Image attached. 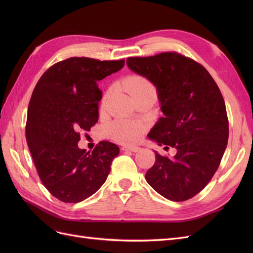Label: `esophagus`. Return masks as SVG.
Returning a JSON list of instances; mask_svg holds the SVG:
<instances>
[{
  "mask_svg": "<svg viewBox=\"0 0 253 253\" xmlns=\"http://www.w3.org/2000/svg\"><path fill=\"white\" fill-rule=\"evenodd\" d=\"M140 150V148L138 147H129V145H125V147H122V151H131V152H138Z\"/></svg>",
  "mask_w": 253,
  "mask_h": 253,
  "instance_id": "34e87169",
  "label": "esophagus"
}]
</instances>
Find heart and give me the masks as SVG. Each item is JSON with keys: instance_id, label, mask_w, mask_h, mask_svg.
Returning <instances> with one entry per match:
<instances>
[{"instance_id": "heart-1", "label": "heart", "mask_w": 253, "mask_h": 253, "mask_svg": "<svg viewBox=\"0 0 253 253\" xmlns=\"http://www.w3.org/2000/svg\"><path fill=\"white\" fill-rule=\"evenodd\" d=\"M122 85L127 89V91L133 96V98L147 93H156L153 83L147 77L141 75H128L127 77L122 80ZM112 91L113 88L110 87L104 93L101 101L102 110L105 109L106 104H108ZM145 129H147V125L141 121L117 119L110 126L109 132L112 138L116 141L132 144L141 139Z\"/></svg>"}]
</instances>
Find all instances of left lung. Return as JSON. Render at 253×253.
I'll return each mask as SVG.
<instances>
[{
    "instance_id": "left-lung-1",
    "label": "left lung",
    "mask_w": 253,
    "mask_h": 253,
    "mask_svg": "<svg viewBox=\"0 0 253 253\" xmlns=\"http://www.w3.org/2000/svg\"><path fill=\"white\" fill-rule=\"evenodd\" d=\"M126 63L158 91L165 116L149 138L177 150L173 158L155 152V164L145 179L168 200H190L208 185L227 147L229 124L223 95L202 64L176 51L129 57Z\"/></svg>"
}]
</instances>
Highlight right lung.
Returning a JSON list of instances; mask_svg holds the SVG:
<instances>
[{
  "mask_svg": "<svg viewBox=\"0 0 253 253\" xmlns=\"http://www.w3.org/2000/svg\"><path fill=\"white\" fill-rule=\"evenodd\" d=\"M125 60L72 57L53 64L30 98L26 140L38 175L48 192L63 203L93 195L108 178L118 145L99 142L93 151L78 148L81 131L99 116L102 93L97 81L120 71Z\"/></svg>",
  "mask_w": 253,
  "mask_h": 253,
  "instance_id": "obj_1",
  "label": "right lung"
}]
</instances>
